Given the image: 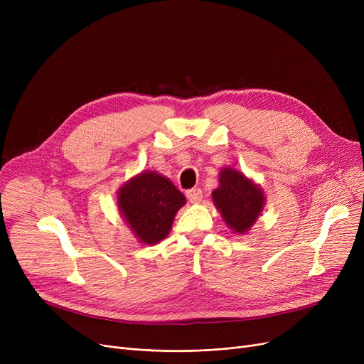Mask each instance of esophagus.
Returning <instances> with one entry per match:
<instances>
[{
    "mask_svg": "<svg viewBox=\"0 0 364 364\" xmlns=\"http://www.w3.org/2000/svg\"><path fill=\"white\" fill-rule=\"evenodd\" d=\"M186 196H187V199L192 202V203H198V202H200V199H202V190L199 188V187H195V188H190V190H187L186 192Z\"/></svg>",
    "mask_w": 364,
    "mask_h": 364,
    "instance_id": "esophagus-1",
    "label": "esophagus"
}]
</instances>
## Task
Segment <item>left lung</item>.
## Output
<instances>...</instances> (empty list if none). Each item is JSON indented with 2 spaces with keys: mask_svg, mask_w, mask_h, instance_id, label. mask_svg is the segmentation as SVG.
<instances>
[{
  "mask_svg": "<svg viewBox=\"0 0 364 364\" xmlns=\"http://www.w3.org/2000/svg\"><path fill=\"white\" fill-rule=\"evenodd\" d=\"M218 181L213 199L223 220L235 233H247L265 203L261 187L230 166L221 169Z\"/></svg>",
  "mask_w": 364,
  "mask_h": 364,
  "instance_id": "1",
  "label": "left lung"
}]
</instances>
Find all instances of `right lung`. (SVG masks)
<instances>
[{
	"instance_id": "right-lung-1",
	"label": "right lung",
	"mask_w": 364,
	"mask_h": 364,
	"mask_svg": "<svg viewBox=\"0 0 364 364\" xmlns=\"http://www.w3.org/2000/svg\"><path fill=\"white\" fill-rule=\"evenodd\" d=\"M184 195L166 177L153 171L128 180L118 190V208L134 236L144 245L166 237Z\"/></svg>"
}]
</instances>
